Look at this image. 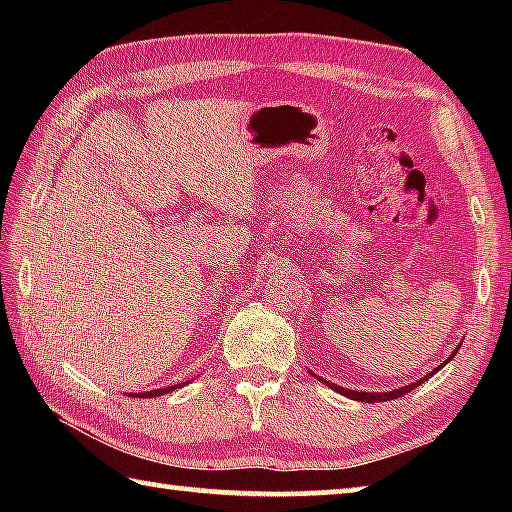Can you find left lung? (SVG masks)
<instances>
[{"label": "left lung", "instance_id": "left-lung-1", "mask_svg": "<svg viewBox=\"0 0 512 512\" xmlns=\"http://www.w3.org/2000/svg\"><path fill=\"white\" fill-rule=\"evenodd\" d=\"M458 348H461V343L456 345V350L449 354L447 357V361H443V366H447L449 361H452L454 357H456V352H458ZM443 366H438L436 370H431L429 375H424L422 379H418V381H413V384H409V386H402V388H395V391H388V393H366V391H350V388H343V386H336V384H332V381H327V379H323V377H318V375H314V372H311V375H314L318 381H323L325 386H329L332 388V391H336L339 395H345V397H350V400H357V402H388V400H397V397H402V395H406V393H411L413 388H418L420 384H424V381H427L431 375H436V372L443 368Z\"/></svg>", "mask_w": 512, "mask_h": 512}]
</instances>
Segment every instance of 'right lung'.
<instances>
[{
    "mask_svg": "<svg viewBox=\"0 0 512 512\" xmlns=\"http://www.w3.org/2000/svg\"><path fill=\"white\" fill-rule=\"evenodd\" d=\"M187 384V381H185ZM176 388H180V384L178 386H169V388H158V391H146V393H133L131 397H158V395H164V393H169V391H176Z\"/></svg>",
    "mask_w": 512,
    "mask_h": 512,
    "instance_id": "1",
    "label": "right lung"
}]
</instances>
